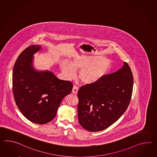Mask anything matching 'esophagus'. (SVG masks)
Listing matches in <instances>:
<instances>
[{
    "label": "esophagus",
    "mask_w": 157,
    "mask_h": 157,
    "mask_svg": "<svg viewBox=\"0 0 157 157\" xmlns=\"http://www.w3.org/2000/svg\"><path fill=\"white\" fill-rule=\"evenodd\" d=\"M78 87L76 86H74L73 88V90H72L73 94H77V93H78Z\"/></svg>",
    "instance_id": "obj_1"
}]
</instances>
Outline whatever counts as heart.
<instances>
[{"instance_id":"1","label":"heart","mask_w":157,"mask_h":157,"mask_svg":"<svg viewBox=\"0 0 157 157\" xmlns=\"http://www.w3.org/2000/svg\"><path fill=\"white\" fill-rule=\"evenodd\" d=\"M60 67L63 72L69 78H72L75 70L81 69L79 77L84 84H93L104 77L112 68V63L101 56L89 57L77 56L71 61H63Z\"/></svg>"}]
</instances>
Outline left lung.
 Here are the masks:
<instances>
[{
  "instance_id": "obj_1",
  "label": "left lung",
  "mask_w": 157,
  "mask_h": 157,
  "mask_svg": "<svg viewBox=\"0 0 157 157\" xmlns=\"http://www.w3.org/2000/svg\"><path fill=\"white\" fill-rule=\"evenodd\" d=\"M133 78L127 63L115 73L106 75L78 92V120L90 132L106 129L125 112L132 94Z\"/></svg>"
}]
</instances>
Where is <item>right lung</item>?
Returning a JSON list of instances; mask_svg holds the SVG:
<instances>
[{"instance_id":"right-lung-1","label":"right lung","mask_w":157,"mask_h":157,"mask_svg":"<svg viewBox=\"0 0 157 157\" xmlns=\"http://www.w3.org/2000/svg\"><path fill=\"white\" fill-rule=\"evenodd\" d=\"M41 49L33 45L24 49L14 63L12 90L14 101L22 114L38 124L51 122L55 117L59 105L73 85L60 80L51 71H36L33 68V55Z\"/></svg>"}]
</instances>
